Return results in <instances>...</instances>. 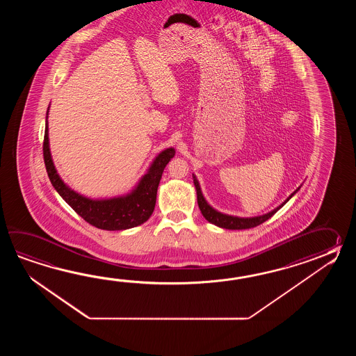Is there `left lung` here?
Returning a JSON list of instances; mask_svg holds the SVG:
<instances>
[{"label": "left lung", "instance_id": "1", "mask_svg": "<svg viewBox=\"0 0 356 356\" xmlns=\"http://www.w3.org/2000/svg\"><path fill=\"white\" fill-rule=\"evenodd\" d=\"M193 183H195V187H196L198 207H200V210L202 212L204 219L207 220L209 222H211V224H215L216 227H224V229H232V230H242V229H250V227L261 225L262 222H265L266 220L270 219L273 215H275L276 212L279 211L281 207L286 204L289 200L296 195V191L299 189H296L294 193H291V196L289 197L288 200H286L284 204H281L280 206H279L277 209H275L273 211L265 213V215H262V216H256V218H236V216H230V215H225V213H221V212L213 210L211 206L206 202V200H204V196H202L200 184H198V181H197L195 175H193Z\"/></svg>", "mask_w": 356, "mask_h": 356}]
</instances>
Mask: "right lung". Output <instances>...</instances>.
<instances>
[{"instance_id":"add662e5","label":"right lung","mask_w":356,"mask_h":356,"mask_svg":"<svg viewBox=\"0 0 356 356\" xmlns=\"http://www.w3.org/2000/svg\"><path fill=\"white\" fill-rule=\"evenodd\" d=\"M175 154L173 147L160 152L156 159L154 160L149 172L141 178L136 188L127 196L111 200H90L68 188L60 179V175H57L49 152L48 122L46 121L43 158L49 181L54 189L60 193V196L75 210L76 213H79L92 227L103 230H124L138 227L152 216L156 202V192L161 175Z\"/></svg>"}]
</instances>
